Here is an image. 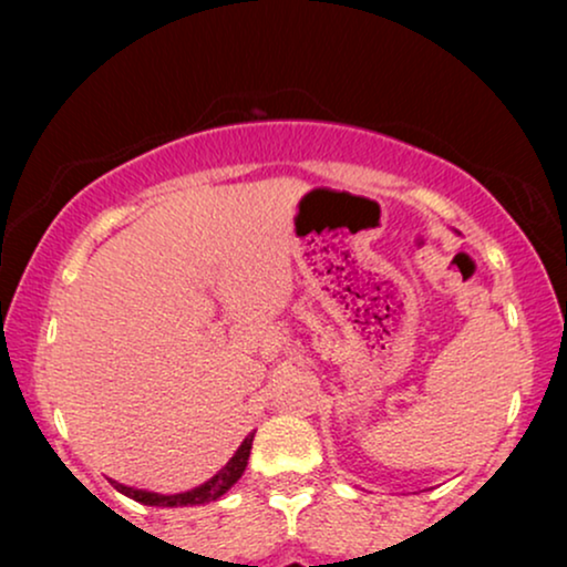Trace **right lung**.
I'll list each match as a JSON object with an SVG mask.
<instances>
[{
    "instance_id": "obj_1",
    "label": "right lung",
    "mask_w": 567,
    "mask_h": 567,
    "mask_svg": "<svg viewBox=\"0 0 567 567\" xmlns=\"http://www.w3.org/2000/svg\"><path fill=\"white\" fill-rule=\"evenodd\" d=\"M252 439L255 433H250L235 454H231V460L224 464V467L216 472L212 480H206L204 485L193 487V491H185V493H173V495H162V493H152V491H142V487H128L123 483H115L113 480V487L123 495H128V498H134L136 503H144V506H162V508H177V506H204V503H212L216 498H221L224 493L229 491L231 485L237 483L239 477L245 475V467H247V460H250V449H252Z\"/></svg>"
}]
</instances>
